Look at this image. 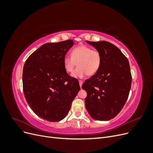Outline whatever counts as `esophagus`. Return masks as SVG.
Masks as SVG:
<instances>
[{
    "label": "esophagus",
    "instance_id": "34e87169",
    "mask_svg": "<svg viewBox=\"0 0 153 153\" xmlns=\"http://www.w3.org/2000/svg\"><path fill=\"white\" fill-rule=\"evenodd\" d=\"M79 84H80V87H81L82 85V84H83V81H82V80H79Z\"/></svg>",
    "mask_w": 153,
    "mask_h": 153
}]
</instances>
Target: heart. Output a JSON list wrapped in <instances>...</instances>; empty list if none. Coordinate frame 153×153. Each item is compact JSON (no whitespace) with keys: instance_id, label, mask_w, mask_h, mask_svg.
Returning a JSON list of instances; mask_svg holds the SVG:
<instances>
[{"instance_id":"1","label":"heart","mask_w":153,"mask_h":153,"mask_svg":"<svg viewBox=\"0 0 153 153\" xmlns=\"http://www.w3.org/2000/svg\"><path fill=\"white\" fill-rule=\"evenodd\" d=\"M71 55H66L64 57L63 66L67 73H71L77 64L78 67L71 74L75 78H82L86 75H95L102 62V56L100 51L92 49L86 45H80L73 48Z\"/></svg>"}]
</instances>
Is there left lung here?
I'll return each mask as SVG.
<instances>
[{"label": "left lung", "mask_w": 153, "mask_h": 153, "mask_svg": "<svg viewBox=\"0 0 153 153\" xmlns=\"http://www.w3.org/2000/svg\"><path fill=\"white\" fill-rule=\"evenodd\" d=\"M86 41L100 51L102 62L98 72L82 86L87 94L85 108L94 119L108 121L121 112L128 100L132 80L129 61L108 41Z\"/></svg>", "instance_id": "obj_1"}]
</instances>
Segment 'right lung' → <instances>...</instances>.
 Returning <instances> with one entry per match:
<instances>
[{
  "label": "right lung",
  "instance_id": "obj_1",
  "mask_svg": "<svg viewBox=\"0 0 153 153\" xmlns=\"http://www.w3.org/2000/svg\"><path fill=\"white\" fill-rule=\"evenodd\" d=\"M74 45L71 39L43 45L26 60L23 90L30 108L50 122L61 121L69 112L80 87L64 69L63 59Z\"/></svg>",
  "mask_w": 153,
  "mask_h": 153
}]
</instances>
